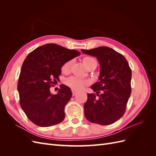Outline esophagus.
Returning a JSON list of instances; mask_svg holds the SVG:
<instances>
[{"label": "esophagus", "instance_id": "34e87169", "mask_svg": "<svg viewBox=\"0 0 156 156\" xmlns=\"http://www.w3.org/2000/svg\"><path fill=\"white\" fill-rule=\"evenodd\" d=\"M77 92H77V90H73V89L72 90V94H73V96H74L75 95V94H76Z\"/></svg>", "mask_w": 156, "mask_h": 156}]
</instances>
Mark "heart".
I'll list each match as a JSON object with an SVG mask.
<instances>
[{"mask_svg":"<svg viewBox=\"0 0 156 156\" xmlns=\"http://www.w3.org/2000/svg\"><path fill=\"white\" fill-rule=\"evenodd\" d=\"M96 61L93 58L90 57V56H85L83 58V62L84 65L88 68L90 65L93 62ZM71 64H72V62L70 60L68 61L66 63L64 64L62 67V72L64 73H67L69 72ZM66 84L69 87L72 88L75 90H79L82 88H83L84 86L88 84V81L87 80H84L81 78H79L78 77L72 76L68 78L66 80Z\"/></svg>","mask_w":156,"mask_h":156,"instance_id":"heart-1","label":"heart"}]
</instances>
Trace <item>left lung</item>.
Here are the masks:
<instances>
[{
    "label": "left lung",
    "instance_id": "obj_1",
    "mask_svg": "<svg viewBox=\"0 0 156 156\" xmlns=\"http://www.w3.org/2000/svg\"><path fill=\"white\" fill-rule=\"evenodd\" d=\"M81 51L95 56L100 65L99 81L90 87L98 98L95 94H87L84 116L92 123L111 124L124 115L131 95V70L129 64L123 55L108 47Z\"/></svg>",
    "mask_w": 156,
    "mask_h": 156
}]
</instances>
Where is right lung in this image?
<instances>
[{
  "label": "right lung",
  "instance_id": "1",
  "mask_svg": "<svg viewBox=\"0 0 156 156\" xmlns=\"http://www.w3.org/2000/svg\"><path fill=\"white\" fill-rule=\"evenodd\" d=\"M80 55L76 50L48 44L27 55L21 67L17 90L23 111L36 125L49 127L64 119V107L72 96V90L61 84L55 95L50 92V88L59 81L64 64Z\"/></svg>",
  "mask_w": 156,
  "mask_h": 156
}]
</instances>
